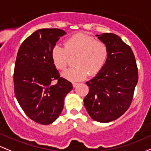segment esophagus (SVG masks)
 Wrapping results in <instances>:
<instances>
[{
    "instance_id": "obj_1",
    "label": "esophagus",
    "mask_w": 151,
    "mask_h": 151,
    "mask_svg": "<svg viewBox=\"0 0 151 151\" xmlns=\"http://www.w3.org/2000/svg\"><path fill=\"white\" fill-rule=\"evenodd\" d=\"M78 83H76V82H73V86L74 88L76 87V86H78Z\"/></svg>"
}]
</instances>
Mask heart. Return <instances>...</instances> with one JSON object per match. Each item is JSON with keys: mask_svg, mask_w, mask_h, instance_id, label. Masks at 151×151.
<instances>
[{"mask_svg": "<svg viewBox=\"0 0 151 151\" xmlns=\"http://www.w3.org/2000/svg\"><path fill=\"white\" fill-rule=\"evenodd\" d=\"M65 48L55 45L51 52L53 64L59 70H64L69 63V56H76L75 67L65 70L62 76L72 81L84 79L88 74L94 76L102 69L108 58V50L102 40L91 35L77 33L68 38Z\"/></svg>", "mask_w": 151, "mask_h": 151, "instance_id": "heart-1", "label": "heart"}]
</instances>
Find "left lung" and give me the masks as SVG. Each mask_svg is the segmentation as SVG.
<instances>
[{
  "instance_id": "left-lung-1",
  "label": "left lung",
  "mask_w": 151,
  "mask_h": 151,
  "mask_svg": "<svg viewBox=\"0 0 151 151\" xmlns=\"http://www.w3.org/2000/svg\"><path fill=\"white\" fill-rule=\"evenodd\" d=\"M108 47L106 63L93 79L86 82L89 92L84 106L94 121H114L130 107L138 80L135 55L130 47L113 33L96 35Z\"/></svg>"
}]
</instances>
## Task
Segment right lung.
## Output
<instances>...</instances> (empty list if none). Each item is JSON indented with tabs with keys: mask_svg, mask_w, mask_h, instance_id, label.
Segmentation results:
<instances>
[{
	"mask_svg": "<svg viewBox=\"0 0 151 151\" xmlns=\"http://www.w3.org/2000/svg\"><path fill=\"white\" fill-rule=\"evenodd\" d=\"M58 28H43L28 36L20 46L13 81L17 101L31 120L39 124L53 123L61 113L64 98L72 83L60 77L51 52L60 37Z\"/></svg>",
	"mask_w": 151,
	"mask_h": 151,
	"instance_id": "obj_1",
	"label": "right lung"
}]
</instances>
